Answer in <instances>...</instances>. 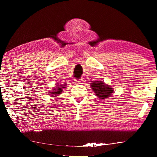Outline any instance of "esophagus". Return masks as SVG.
<instances>
[{"label":"esophagus","instance_id":"1","mask_svg":"<svg viewBox=\"0 0 157 157\" xmlns=\"http://www.w3.org/2000/svg\"><path fill=\"white\" fill-rule=\"evenodd\" d=\"M82 82V80H81V79H78V80H75V83L76 84H80V83Z\"/></svg>","mask_w":157,"mask_h":157}]
</instances>
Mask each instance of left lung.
<instances>
[{
  "mask_svg": "<svg viewBox=\"0 0 157 157\" xmlns=\"http://www.w3.org/2000/svg\"><path fill=\"white\" fill-rule=\"evenodd\" d=\"M91 88L96 96L100 99H105L111 96L113 89L110 86L105 84L101 81H94L91 83Z\"/></svg>",
  "mask_w": 157,
  "mask_h": 157,
  "instance_id": "1",
  "label": "left lung"
}]
</instances>
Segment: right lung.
Here are the masks:
<instances>
[{"instance_id":"obj_1","label":"right lung","mask_w":157,"mask_h":157,"mask_svg":"<svg viewBox=\"0 0 157 157\" xmlns=\"http://www.w3.org/2000/svg\"><path fill=\"white\" fill-rule=\"evenodd\" d=\"M65 86L63 84L59 86H57L58 88H55L54 90H53L52 92H51V94H52V96H59V94H61V93L63 92V89L65 88Z\"/></svg>"}]
</instances>
